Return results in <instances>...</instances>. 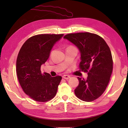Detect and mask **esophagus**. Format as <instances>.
I'll return each instance as SVG.
<instances>
[{"label":"esophagus","mask_w":128,"mask_h":128,"mask_svg":"<svg viewBox=\"0 0 128 128\" xmlns=\"http://www.w3.org/2000/svg\"><path fill=\"white\" fill-rule=\"evenodd\" d=\"M70 76L69 75H63V76H62V78H64V79H69V78H70Z\"/></svg>","instance_id":"obj_1"}]
</instances>
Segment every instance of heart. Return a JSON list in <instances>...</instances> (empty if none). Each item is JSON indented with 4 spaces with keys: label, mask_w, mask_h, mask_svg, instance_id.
Returning <instances> with one entry per match:
<instances>
[{
    "label": "heart",
    "mask_w": 128,
    "mask_h": 128,
    "mask_svg": "<svg viewBox=\"0 0 128 128\" xmlns=\"http://www.w3.org/2000/svg\"><path fill=\"white\" fill-rule=\"evenodd\" d=\"M70 47H72V46H70Z\"/></svg>",
    "instance_id": "obj_1"
}]
</instances>
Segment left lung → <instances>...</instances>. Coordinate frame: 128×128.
<instances>
[{"instance_id": "obj_1", "label": "left lung", "mask_w": 128, "mask_h": 128, "mask_svg": "<svg viewBox=\"0 0 128 128\" xmlns=\"http://www.w3.org/2000/svg\"><path fill=\"white\" fill-rule=\"evenodd\" d=\"M64 38L79 49V69L88 74L86 79L78 77L75 94L83 101H93L105 91L112 74L113 62L109 46L101 37L90 32L69 34Z\"/></svg>"}]
</instances>
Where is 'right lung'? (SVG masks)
<instances>
[{
    "label": "right lung",
    "mask_w": 128,
    "mask_h": 128,
    "mask_svg": "<svg viewBox=\"0 0 128 128\" xmlns=\"http://www.w3.org/2000/svg\"><path fill=\"white\" fill-rule=\"evenodd\" d=\"M63 34H40L26 40L16 60V73L24 92L34 100L46 102L55 97L62 80L60 76L52 77L42 73L40 66L50 56L55 43Z\"/></svg>",
    "instance_id": "obj_1"
}]
</instances>
